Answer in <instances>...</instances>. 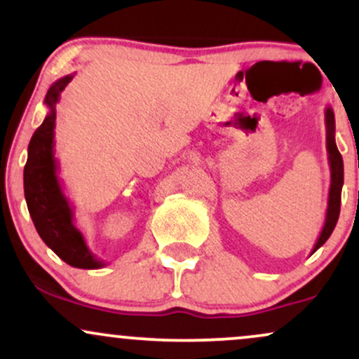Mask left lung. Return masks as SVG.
Returning a JSON list of instances; mask_svg holds the SVG:
<instances>
[{
	"label": "left lung",
	"mask_w": 359,
	"mask_h": 359,
	"mask_svg": "<svg viewBox=\"0 0 359 359\" xmlns=\"http://www.w3.org/2000/svg\"><path fill=\"white\" fill-rule=\"evenodd\" d=\"M325 148H327V160H329V168H331V187H329V197H327V211H325V221L323 226V231H320L317 243L312 248V253L320 248L327 238L331 236V233L334 231L337 217H339L341 211V189L344 184V165H343V156H341L339 150L336 147L334 140V131H336V123H334V111L332 108H325Z\"/></svg>",
	"instance_id": "obj_1"
}]
</instances>
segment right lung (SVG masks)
<instances>
[{
	"mask_svg": "<svg viewBox=\"0 0 359 359\" xmlns=\"http://www.w3.org/2000/svg\"><path fill=\"white\" fill-rule=\"evenodd\" d=\"M72 77L74 74L62 77L47 90L43 102L47 104L48 113L42 125L35 130L28 145L23 187L28 212L45 245L71 266L94 270L104 266V262L89 250L82 233L74 224V209L60 187L57 175L59 165L53 155L55 104Z\"/></svg>",
	"mask_w": 359,
	"mask_h": 359,
	"instance_id": "right-lung-1",
	"label": "right lung"
}]
</instances>
